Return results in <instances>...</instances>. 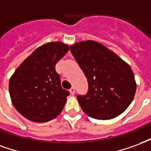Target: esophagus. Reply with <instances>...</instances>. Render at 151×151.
<instances>
[{
  "label": "esophagus",
  "mask_w": 151,
  "mask_h": 151,
  "mask_svg": "<svg viewBox=\"0 0 151 151\" xmlns=\"http://www.w3.org/2000/svg\"><path fill=\"white\" fill-rule=\"evenodd\" d=\"M70 92H71V95H74L75 92H76V90H75L74 87H72V88H71V89H70Z\"/></svg>",
  "instance_id": "esophagus-1"
}]
</instances>
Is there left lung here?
<instances>
[{
	"label": "left lung",
	"instance_id": "1",
	"mask_svg": "<svg viewBox=\"0 0 151 151\" xmlns=\"http://www.w3.org/2000/svg\"><path fill=\"white\" fill-rule=\"evenodd\" d=\"M88 82V92L77 96L80 107L95 119L119 116L131 104L136 81L129 65L103 44L92 40L70 47Z\"/></svg>",
	"mask_w": 151,
	"mask_h": 151
}]
</instances>
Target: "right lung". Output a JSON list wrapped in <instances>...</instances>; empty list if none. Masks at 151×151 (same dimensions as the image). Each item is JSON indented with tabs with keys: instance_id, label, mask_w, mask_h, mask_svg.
Listing matches in <instances>:
<instances>
[{
	"instance_id": "obj_1",
	"label": "right lung",
	"mask_w": 151,
	"mask_h": 151,
	"mask_svg": "<svg viewBox=\"0 0 151 151\" xmlns=\"http://www.w3.org/2000/svg\"><path fill=\"white\" fill-rule=\"evenodd\" d=\"M69 50L67 44L51 42L38 47L14 71L9 83L12 103L24 117L35 122L55 118L69 92L61 86L55 64Z\"/></svg>"
}]
</instances>
